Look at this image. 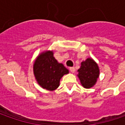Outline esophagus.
I'll use <instances>...</instances> for the list:
<instances>
[{
  "label": "esophagus",
  "mask_w": 125,
  "mask_h": 125,
  "mask_svg": "<svg viewBox=\"0 0 125 125\" xmlns=\"http://www.w3.org/2000/svg\"><path fill=\"white\" fill-rule=\"evenodd\" d=\"M70 72H71L72 73H74V72H75V68H74V67H70Z\"/></svg>",
  "instance_id": "1"
}]
</instances>
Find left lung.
Here are the masks:
<instances>
[{
	"mask_svg": "<svg viewBox=\"0 0 125 125\" xmlns=\"http://www.w3.org/2000/svg\"><path fill=\"white\" fill-rule=\"evenodd\" d=\"M78 72L81 83L85 88H90L94 86L99 76L98 65L92 58H87L83 61Z\"/></svg>",
	"mask_w": 125,
	"mask_h": 125,
	"instance_id": "left-lung-1",
	"label": "left lung"
}]
</instances>
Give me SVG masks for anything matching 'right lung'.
Instances as JSON below:
<instances>
[{
    "mask_svg": "<svg viewBox=\"0 0 125 125\" xmlns=\"http://www.w3.org/2000/svg\"><path fill=\"white\" fill-rule=\"evenodd\" d=\"M33 72L42 88L53 91L60 85V79L69 73V70L53 57L52 51L42 52L33 65Z\"/></svg>",
    "mask_w": 125,
    "mask_h": 125,
    "instance_id": "right-lung-1",
    "label": "right lung"
}]
</instances>
